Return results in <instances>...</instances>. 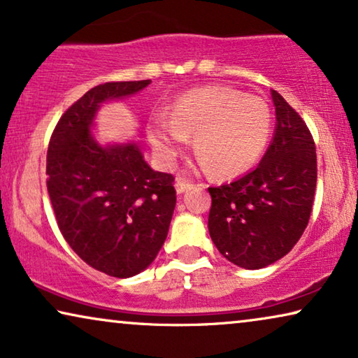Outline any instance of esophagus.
<instances>
[{
	"instance_id": "obj_1",
	"label": "esophagus",
	"mask_w": 358,
	"mask_h": 358,
	"mask_svg": "<svg viewBox=\"0 0 358 358\" xmlns=\"http://www.w3.org/2000/svg\"><path fill=\"white\" fill-rule=\"evenodd\" d=\"M192 187H194V184L190 182V180L184 179V178L176 179V190H178V194H182V192H185V190H189Z\"/></svg>"
}]
</instances>
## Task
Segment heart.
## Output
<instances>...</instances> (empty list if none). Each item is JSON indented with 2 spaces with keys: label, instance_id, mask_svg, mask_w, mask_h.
Listing matches in <instances>:
<instances>
[{
  "label": "heart",
  "instance_id": "obj_1",
  "mask_svg": "<svg viewBox=\"0 0 358 358\" xmlns=\"http://www.w3.org/2000/svg\"><path fill=\"white\" fill-rule=\"evenodd\" d=\"M272 110L264 99L231 87H202L174 102L171 117L150 124L155 155L169 166L189 146L217 178L246 173L266 151L272 134Z\"/></svg>",
  "mask_w": 358,
  "mask_h": 358
}]
</instances>
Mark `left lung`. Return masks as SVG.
<instances>
[{"label": "left lung", "mask_w": 358, "mask_h": 358, "mask_svg": "<svg viewBox=\"0 0 358 358\" xmlns=\"http://www.w3.org/2000/svg\"><path fill=\"white\" fill-rule=\"evenodd\" d=\"M275 135L251 173L208 187V231L229 262L262 268L282 259L301 238L315 200V140L300 114L272 91Z\"/></svg>", "instance_id": "1"}]
</instances>
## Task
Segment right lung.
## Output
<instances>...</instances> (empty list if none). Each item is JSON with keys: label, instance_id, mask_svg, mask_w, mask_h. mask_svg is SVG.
<instances>
[{"label": "right lung", "instance_id": "right-lung-1", "mask_svg": "<svg viewBox=\"0 0 358 358\" xmlns=\"http://www.w3.org/2000/svg\"><path fill=\"white\" fill-rule=\"evenodd\" d=\"M150 83L92 87L60 117L47 151V190L63 238L87 266L117 278L158 256L176 207L174 176L151 169L136 143L97 145L90 127L102 102Z\"/></svg>", "mask_w": 358, "mask_h": 358}]
</instances>
